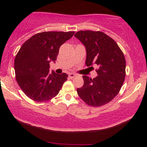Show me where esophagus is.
<instances>
[{
	"mask_svg": "<svg viewBox=\"0 0 147 147\" xmlns=\"http://www.w3.org/2000/svg\"><path fill=\"white\" fill-rule=\"evenodd\" d=\"M76 76V74H74V73H69V77L71 79L73 78H74Z\"/></svg>",
	"mask_w": 147,
	"mask_h": 147,
	"instance_id": "1",
	"label": "esophagus"
}]
</instances>
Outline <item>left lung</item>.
Masks as SVG:
<instances>
[{
	"instance_id": "left-lung-1",
	"label": "left lung",
	"mask_w": 147,
	"mask_h": 147,
	"mask_svg": "<svg viewBox=\"0 0 147 147\" xmlns=\"http://www.w3.org/2000/svg\"><path fill=\"white\" fill-rule=\"evenodd\" d=\"M74 36L86 48V65L98 67L95 78L83 76L84 85L77 89L78 94L88 105H104L118 94L123 86L126 76L125 57L117 43L102 32L79 31Z\"/></svg>"
}]
</instances>
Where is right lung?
I'll return each instance as SVG.
<instances>
[{"label": "right lung", "mask_w": 147, "mask_h": 147, "mask_svg": "<svg viewBox=\"0 0 147 147\" xmlns=\"http://www.w3.org/2000/svg\"><path fill=\"white\" fill-rule=\"evenodd\" d=\"M74 32H45L24 42L16 56V79L21 89L34 101L50 100L57 95L68 75L49 73L51 61L57 59L60 47Z\"/></svg>", "instance_id": "1"}]
</instances>
